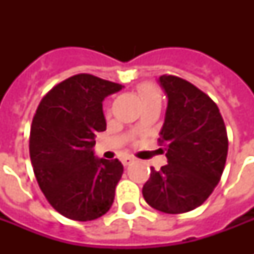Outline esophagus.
I'll list each match as a JSON object with an SVG mask.
<instances>
[{
    "mask_svg": "<svg viewBox=\"0 0 254 254\" xmlns=\"http://www.w3.org/2000/svg\"><path fill=\"white\" fill-rule=\"evenodd\" d=\"M133 161H134V159L131 158V157H129V155H127V157H124V158H123V165L125 167H127V166H129L130 163H133Z\"/></svg>",
    "mask_w": 254,
    "mask_h": 254,
    "instance_id": "34e87169",
    "label": "esophagus"
}]
</instances>
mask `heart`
I'll use <instances>...</instances> for the list:
<instances>
[{
	"instance_id": "obj_1",
	"label": "heart",
	"mask_w": 254,
	"mask_h": 254,
	"mask_svg": "<svg viewBox=\"0 0 254 254\" xmlns=\"http://www.w3.org/2000/svg\"><path fill=\"white\" fill-rule=\"evenodd\" d=\"M138 93L142 99L143 104L153 103V101H161V91L158 89V87L151 83H143L138 87Z\"/></svg>"
}]
</instances>
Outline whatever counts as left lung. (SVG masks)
I'll return each mask as SVG.
<instances>
[{"instance_id":"1","label":"left lung","mask_w":254,"mask_h":254,"mask_svg":"<svg viewBox=\"0 0 254 254\" xmlns=\"http://www.w3.org/2000/svg\"><path fill=\"white\" fill-rule=\"evenodd\" d=\"M167 97L159 143L167 165L151 169L142 195L165 213L192 211L207 200L220 181L228 137L219 108L199 88L173 75L158 79Z\"/></svg>"}]
</instances>
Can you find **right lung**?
<instances>
[{
  "label": "right lung",
  "mask_w": 254,
  "mask_h": 254,
  "mask_svg": "<svg viewBox=\"0 0 254 254\" xmlns=\"http://www.w3.org/2000/svg\"><path fill=\"white\" fill-rule=\"evenodd\" d=\"M123 85L80 73L42 99L30 131L34 174L49 203L63 216L95 220L115 200L124 166L97 158L95 137L107 129L103 101Z\"/></svg>",
  "instance_id": "add662e5"
}]
</instances>
